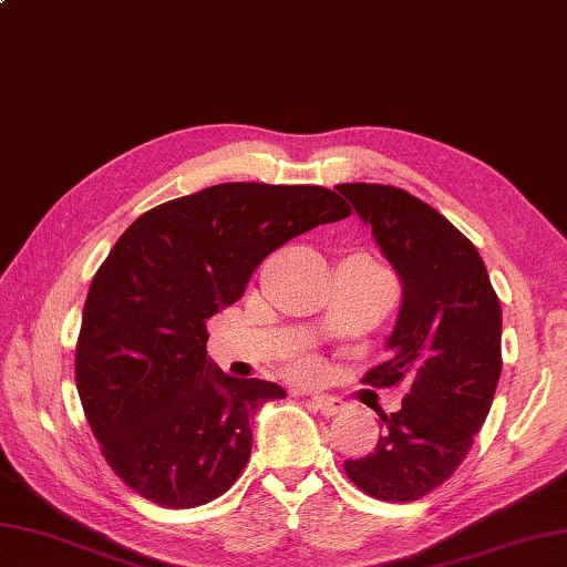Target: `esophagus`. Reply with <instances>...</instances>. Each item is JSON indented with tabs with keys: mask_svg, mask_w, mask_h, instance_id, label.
<instances>
[{
	"mask_svg": "<svg viewBox=\"0 0 567 567\" xmlns=\"http://www.w3.org/2000/svg\"><path fill=\"white\" fill-rule=\"evenodd\" d=\"M311 405H313L316 411H319L321 415H328V417L346 411V403L340 401V399H333V396H311Z\"/></svg>",
	"mask_w": 567,
	"mask_h": 567,
	"instance_id": "obj_1",
	"label": "esophagus"
}]
</instances>
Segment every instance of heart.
Masks as SVG:
<instances>
[{
	"mask_svg": "<svg viewBox=\"0 0 567 567\" xmlns=\"http://www.w3.org/2000/svg\"><path fill=\"white\" fill-rule=\"evenodd\" d=\"M295 372H297L299 377H311V374H313V362H311V360H301V362L295 367Z\"/></svg>",
	"mask_w": 567,
	"mask_h": 567,
	"instance_id": "1",
	"label": "heart"
}]
</instances>
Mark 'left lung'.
I'll return each mask as SVG.
<instances>
[{
    "label": "left lung",
    "instance_id": "left-lung-1",
    "mask_svg": "<svg viewBox=\"0 0 567 567\" xmlns=\"http://www.w3.org/2000/svg\"><path fill=\"white\" fill-rule=\"evenodd\" d=\"M336 190L403 285L389 360L364 379L408 386L401 411L381 415L374 450L346 462V473L377 499L413 503L452 476L485 423L503 370V311L476 246L437 209L377 183Z\"/></svg>",
    "mask_w": 567,
    "mask_h": 567
}]
</instances>
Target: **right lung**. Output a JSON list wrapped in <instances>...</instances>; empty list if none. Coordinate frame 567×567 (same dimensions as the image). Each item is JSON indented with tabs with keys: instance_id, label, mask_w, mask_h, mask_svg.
Segmentation results:
<instances>
[{
	"instance_id": "obj_1",
	"label": "right lung",
	"mask_w": 567,
	"mask_h": 567,
	"mask_svg": "<svg viewBox=\"0 0 567 567\" xmlns=\"http://www.w3.org/2000/svg\"><path fill=\"white\" fill-rule=\"evenodd\" d=\"M321 186L219 183L137 217L94 275L76 346V391L105 462L174 509L229 491L251 456V417L282 386L224 374L207 321L246 292L272 251L346 219Z\"/></svg>"
}]
</instances>
